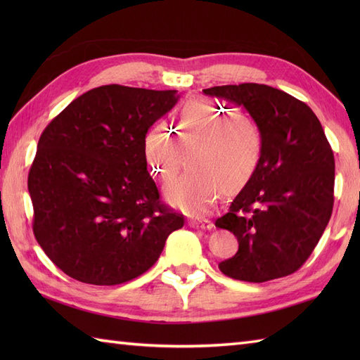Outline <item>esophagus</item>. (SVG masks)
Returning a JSON list of instances; mask_svg holds the SVG:
<instances>
[{
    "instance_id": "1",
    "label": "esophagus",
    "mask_w": 360,
    "mask_h": 360,
    "mask_svg": "<svg viewBox=\"0 0 360 360\" xmlns=\"http://www.w3.org/2000/svg\"><path fill=\"white\" fill-rule=\"evenodd\" d=\"M188 226L193 229H202V231H210L213 229V223L210 219H204V218H198V219H190Z\"/></svg>"
}]
</instances>
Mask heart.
Wrapping results in <instances>:
<instances>
[{
    "mask_svg": "<svg viewBox=\"0 0 360 360\" xmlns=\"http://www.w3.org/2000/svg\"><path fill=\"white\" fill-rule=\"evenodd\" d=\"M195 147V173L167 192L168 201L190 215L209 210L218 201L221 187L235 190L246 184L262 158L263 134L250 116L195 98L181 106L174 131L156 122L143 137L145 162L164 184L178 176L184 148Z\"/></svg>",
    "mask_w": 360,
    "mask_h": 360,
    "instance_id": "1",
    "label": "heart"
}]
</instances>
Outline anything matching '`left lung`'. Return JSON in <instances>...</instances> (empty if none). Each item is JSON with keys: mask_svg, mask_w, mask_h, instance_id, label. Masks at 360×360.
<instances>
[{"mask_svg": "<svg viewBox=\"0 0 360 360\" xmlns=\"http://www.w3.org/2000/svg\"><path fill=\"white\" fill-rule=\"evenodd\" d=\"M204 94L244 106L263 134L257 170L215 223L238 240V252L219 271L249 283L294 274L333 213L334 155L320 120L304 102L259 83L213 86Z\"/></svg>", "mask_w": 360, "mask_h": 360, "instance_id": "left-lung-1", "label": "left lung"}]
</instances>
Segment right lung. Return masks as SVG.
I'll return each mask as SVG.
<instances>
[{
	"mask_svg": "<svg viewBox=\"0 0 360 360\" xmlns=\"http://www.w3.org/2000/svg\"><path fill=\"white\" fill-rule=\"evenodd\" d=\"M178 91L105 85L75 98L37 145L27 188L34 235L66 275L120 285L158 262L184 217L160 202L143 137Z\"/></svg>",
	"mask_w": 360,
	"mask_h": 360,
	"instance_id": "1",
	"label": "right lung"
}]
</instances>
